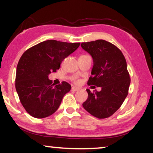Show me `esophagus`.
<instances>
[{"mask_svg": "<svg viewBox=\"0 0 153 153\" xmlns=\"http://www.w3.org/2000/svg\"><path fill=\"white\" fill-rule=\"evenodd\" d=\"M79 88L78 87H76V86L72 87V91H79Z\"/></svg>", "mask_w": 153, "mask_h": 153, "instance_id": "34e87169", "label": "esophagus"}]
</instances>
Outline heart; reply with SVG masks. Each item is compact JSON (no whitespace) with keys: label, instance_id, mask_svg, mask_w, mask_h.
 <instances>
[{"label":"heart","instance_id":"obj_1","mask_svg":"<svg viewBox=\"0 0 153 153\" xmlns=\"http://www.w3.org/2000/svg\"><path fill=\"white\" fill-rule=\"evenodd\" d=\"M76 81H77V79H76Z\"/></svg>","mask_w":153,"mask_h":153}]
</instances>
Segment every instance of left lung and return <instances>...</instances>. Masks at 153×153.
Listing matches in <instances>:
<instances>
[{
	"mask_svg": "<svg viewBox=\"0 0 153 153\" xmlns=\"http://www.w3.org/2000/svg\"><path fill=\"white\" fill-rule=\"evenodd\" d=\"M81 47L93 60L88 84L102 88L94 93L86 89L88 97L83 106L96 118H108L120 107L128 94L130 78L126 60L118 48L103 39L83 42Z\"/></svg>",
	"mask_w": 153,
	"mask_h": 153,
	"instance_id": "8db88e82",
	"label": "left lung"
}]
</instances>
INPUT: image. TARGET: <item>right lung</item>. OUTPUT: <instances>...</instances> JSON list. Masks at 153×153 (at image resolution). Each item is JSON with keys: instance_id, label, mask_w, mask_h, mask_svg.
I'll return each mask as SVG.
<instances>
[{"instance_id": "1", "label": "right lung", "mask_w": 153, "mask_h": 153, "mask_svg": "<svg viewBox=\"0 0 153 153\" xmlns=\"http://www.w3.org/2000/svg\"><path fill=\"white\" fill-rule=\"evenodd\" d=\"M79 45L50 39L23 53L16 67L15 87L21 103L30 116L43 118L57 111L71 85L65 81L55 85L48 76L56 72Z\"/></svg>"}]
</instances>
